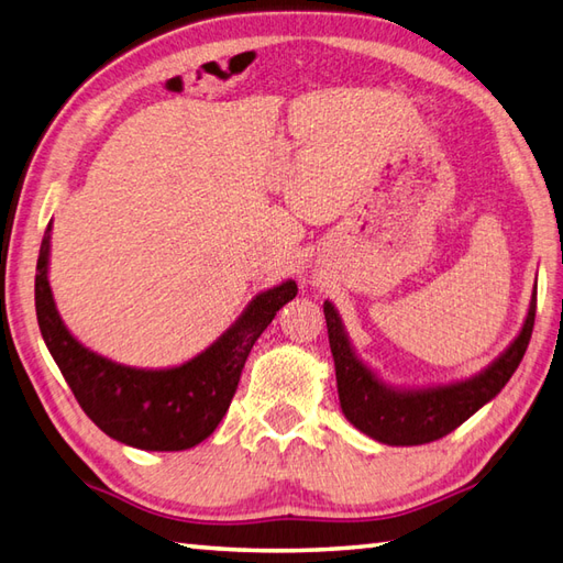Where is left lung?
Returning <instances> with one entry per match:
<instances>
[{
  "mask_svg": "<svg viewBox=\"0 0 563 563\" xmlns=\"http://www.w3.org/2000/svg\"><path fill=\"white\" fill-rule=\"evenodd\" d=\"M537 288L532 292L528 317L520 333L496 361L470 379L450 382V385L401 389L385 385L361 357L355 355L343 329V321L329 300L324 317L329 329V345L336 365L339 399L345 418L385 445H423L440 440L474 416L484 404L492 401L516 373L534 327Z\"/></svg>",
  "mask_w": 563,
  "mask_h": 563,
  "instance_id": "obj_1",
  "label": "left lung"
}]
</instances>
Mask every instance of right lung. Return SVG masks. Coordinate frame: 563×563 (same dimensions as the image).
Instances as JSON below:
<instances>
[{
    "label": "right lung",
    "instance_id": "obj_1",
    "mask_svg": "<svg viewBox=\"0 0 563 563\" xmlns=\"http://www.w3.org/2000/svg\"><path fill=\"white\" fill-rule=\"evenodd\" d=\"M51 230L53 222L35 266V314L47 351L84 413L106 435L137 450H188L212 435L230 409L256 339L297 295L295 280L258 292L234 324L188 363L162 369L130 367L89 351L65 327L47 280Z\"/></svg>",
    "mask_w": 563,
    "mask_h": 563
}]
</instances>
